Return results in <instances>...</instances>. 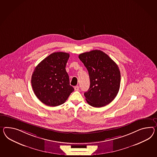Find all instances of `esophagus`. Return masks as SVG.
I'll use <instances>...</instances> for the list:
<instances>
[{
  "label": "esophagus",
  "mask_w": 157,
  "mask_h": 157,
  "mask_svg": "<svg viewBox=\"0 0 157 157\" xmlns=\"http://www.w3.org/2000/svg\"><path fill=\"white\" fill-rule=\"evenodd\" d=\"M75 90H76V91H77V90H79V87H78V86H75Z\"/></svg>",
  "instance_id": "obj_1"
}]
</instances>
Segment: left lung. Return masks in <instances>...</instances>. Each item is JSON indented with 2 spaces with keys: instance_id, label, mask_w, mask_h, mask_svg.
<instances>
[{
  "instance_id": "left-lung-1",
  "label": "left lung",
  "mask_w": 157,
  "mask_h": 157,
  "mask_svg": "<svg viewBox=\"0 0 157 157\" xmlns=\"http://www.w3.org/2000/svg\"><path fill=\"white\" fill-rule=\"evenodd\" d=\"M78 58L87 69L90 78V87L84 93L87 102L95 108L110 103L120 86L121 73L118 65L100 50L81 53Z\"/></svg>"
}]
</instances>
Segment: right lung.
Here are the masks:
<instances>
[{
    "instance_id": "right-lung-1",
    "label": "right lung",
    "mask_w": 157,
    "mask_h": 157,
    "mask_svg": "<svg viewBox=\"0 0 157 157\" xmlns=\"http://www.w3.org/2000/svg\"><path fill=\"white\" fill-rule=\"evenodd\" d=\"M69 57L68 53H53L41 61L32 73L33 90L46 105L57 106L64 104L74 91L65 69Z\"/></svg>"
}]
</instances>
